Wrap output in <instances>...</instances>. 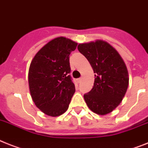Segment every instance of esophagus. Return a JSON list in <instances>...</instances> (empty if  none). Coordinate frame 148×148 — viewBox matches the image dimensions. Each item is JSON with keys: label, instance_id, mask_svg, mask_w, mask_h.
<instances>
[{"label": "esophagus", "instance_id": "obj_1", "mask_svg": "<svg viewBox=\"0 0 148 148\" xmlns=\"http://www.w3.org/2000/svg\"><path fill=\"white\" fill-rule=\"evenodd\" d=\"M81 81H82V78H81V77L78 78V79H77V82H78V83L80 84V82H81Z\"/></svg>", "mask_w": 148, "mask_h": 148}]
</instances>
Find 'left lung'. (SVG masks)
<instances>
[{
	"instance_id": "8db88e82",
	"label": "left lung",
	"mask_w": 148,
	"mask_h": 148,
	"mask_svg": "<svg viewBox=\"0 0 148 148\" xmlns=\"http://www.w3.org/2000/svg\"><path fill=\"white\" fill-rule=\"evenodd\" d=\"M77 49L87 59L95 73L92 89L84 94L87 106L94 113L107 114L120 105L127 90V68L116 49L102 40L79 44Z\"/></svg>"
}]
</instances>
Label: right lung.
Wrapping results in <instances>:
<instances>
[{"mask_svg": "<svg viewBox=\"0 0 148 148\" xmlns=\"http://www.w3.org/2000/svg\"><path fill=\"white\" fill-rule=\"evenodd\" d=\"M77 43L63 37L52 40L34 57L28 71V84L36 106L44 114L59 116L68 108L75 92L69 56Z\"/></svg>", "mask_w": 148, "mask_h": 148, "instance_id": "right-lung-1", "label": "right lung"}]
</instances>
